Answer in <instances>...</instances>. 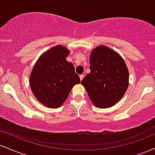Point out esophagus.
Returning <instances> with one entry per match:
<instances>
[{
  "mask_svg": "<svg viewBox=\"0 0 155 155\" xmlns=\"http://www.w3.org/2000/svg\"><path fill=\"white\" fill-rule=\"evenodd\" d=\"M79 77H80V79H81V81L84 79V74H81V75H79Z\"/></svg>",
  "mask_w": 155,
  "mask_h": 155,
  "instance_id": "1",
  "label": "esophagus"
}]
</instances>
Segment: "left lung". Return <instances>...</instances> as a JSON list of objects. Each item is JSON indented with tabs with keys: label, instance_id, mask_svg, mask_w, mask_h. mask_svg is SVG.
<instances>
[{
	"label": "left lung",
	"instance_id": "8db88e82",
	"mask_svg": "<svg viewBox=\"0 0 155 155\" xmlns=\"http://www.w3.org/2000/svg\"><path fill=\"white\" fill-rule=\"evenodd\" d=\"M90 73L81 81L96 107H111L121 100L128 87L129 72L118 53L101 45L92 51Z\"/></svg>",
	"mask_w": 155,
	"mask_h": 155
}]
</instances>
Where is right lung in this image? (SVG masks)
Masks as SVG:
<instances>
[{"label":"right lung","mask_w":155,"mask_h":155,"mask_svg":"<svg viewBox=\"0 0 155 155\" xmlns=\"http://www.w3.org/2000/svg\"><path fill=\"white\" fill-rule=\"evenodd\" d=\"M70 51L58 45L38 58L30 76V86L41 104L49 108L62 106L73 87L80 83L74 65L66 58Z\"/></svg>","instance_id":"add662e5"}]
</instances>
